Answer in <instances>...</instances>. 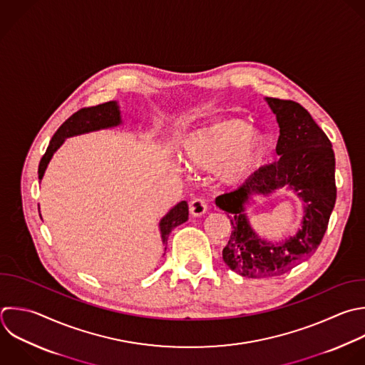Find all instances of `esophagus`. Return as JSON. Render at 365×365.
Here are the masks:
<instances>
[{"mask_svg": "<svg viewBox=\"0 0 365 365\" xmlns=\"http://www.w3.org/2000/svg\"><path fill=\"white\" fill-rule=\"evenodd\" d=\"M190 212L194 217H201L207 212V202L202 198H194L190 202Z\"/></svg>", "mask_w": 365, "mask_h": 365, "instance_id": "34e87169", "label": "esophagus"}]
</instances>
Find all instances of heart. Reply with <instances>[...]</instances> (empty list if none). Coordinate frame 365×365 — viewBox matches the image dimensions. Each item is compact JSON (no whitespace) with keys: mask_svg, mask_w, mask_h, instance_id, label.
<instances>
[{"mask_svg":"<svg viewBox=\"0 0 365 365\" xmlns=\"http://www.w3.org/2000/svg\"><path fill=\"white\" fill-rule=\"evenodd\" d=\"M271 145L267 131L251 128L240 118H225L198 128L182 144L188 164L201 171H215L221 184L247 181L264 163Z\"/></svg>","mask_w":365,"mask_h":365,"instance_id":"heart-1","label":"heart"}]
</instances>
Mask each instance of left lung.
<instances>
[{
    "mask_svg": "<svg viewBox=\"0 0 365 365\" xmlns=\"http://www.w3.org/2000/svg\"><path fill=\"white\" fill-rule=\"evenodd\" d=\"M265 101L279 127L275 148L279 160L261 167L238 190L215 198L232 225L222 259L245 278L282 275L311 257L327 231L336 197L335 157L325 133L298 103L269 97ZM279 187L296 192L304 215L294 236L272 243L256 234L246 208L255 196H267Z\"/></svg>",
    "mask_w": 365,
    "mask_h": 365,
    "instance_id": "8db88e82",
    "label": "left lung"
}]
</instances>
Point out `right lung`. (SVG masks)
<instances>
[{
	"label": "right lung",
	"mask_w": 365,
	"mask_h": 365,
	"mask_svg": "<svg viewBox=\"0 0 365 365\" xmlns=\"http://www.w3.org/2000/svg\"><path fill=\"white\" fill-rule=\"evenodd\" d=\"M123 124V117L120 111V106L117 101H108L106 104H100L90 108H83L73 114L54 134V137L50 141V145L43 155L38 167V178L40 181L44 177V173L54 155V153L64 144V141L74 135H81L98 130L113 128ZM188 220V204L187 201H181L177 205H174L161 220H160V232H161V241L163 245H165L167 250V241L170 232Z\"/></svg>",
	"instance_id": "add662e5"
}]
</instances>
